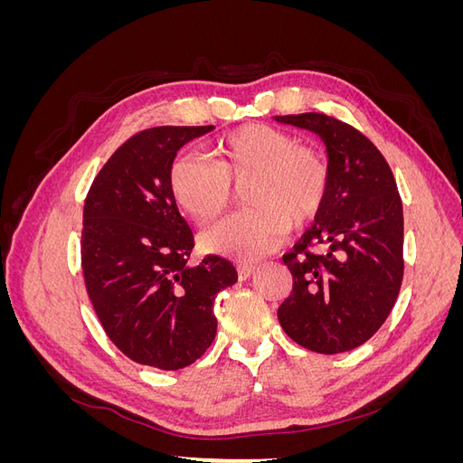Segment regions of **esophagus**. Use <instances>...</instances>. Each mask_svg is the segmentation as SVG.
Wrapping results in <instances>:
<instances>
[{"mask_svg": "<svg viewBox=\"0 0 463 463\" xmlns=\"http://www.w3.org/2000/svg\"><path fill=\"white\" fill-rule=\"evenodd\" d=\"M255 270V264L249 262H237V274H240V279H247Z\"/></svg>", "mask_w": 463, "mask_h": 463, "instance_id": "34e87169", "label": "esophagus"}]
</instances>
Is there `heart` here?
<instances>
[{
  "instance_id": "b5f03b06",
  "label": "heart",
  "mask_w": 463,
  "mask_h": 463,
  "mask_svg": "<svg viewBox=\"0 0 463 463\" xmlns=\"http://www.w3.org/2000/svg\"><path fill=\"white\" fill-rule=\"evenodd\" d=\"M245 181L243 199L250 208L201 233L206 253L240 260L270 253L289 226L301 228L318 214L330 187V164L320 150L299 145L291 133L249 123L220 138L216 164L199 154H184L167 175L174 201L199 223L222 214L232 201V185Z\"/></svg>"
}]
</instances>
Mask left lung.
<instances>
[{"label":"left lung","instance_id":"8db88e82","mask_svg":"<svg viewBox=\"0 0 463 463\" xmlns=\"http://www.w3.org/2000/svg\"><path fill=\"white\" fill-rule=\"evenodd\" d=\"M326 145L330 187L315 223L284 255L293 276L278 320L317 354L365 344L384 325L403 278V208L394 174L369 138L326 114L276 116Z\"/></svg>","mask_w":463,"mask_h":463}]
</instances>
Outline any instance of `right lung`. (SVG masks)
Returning a JSON list of instances; mask_svg holds the SVG:
<instances>
[{"label":"right lung","instance_id":"1","mask_svg":"<svg viewBox=\"0 0 463 463\" xmlns=\"http://www.w3.org/2000/svg\"><path fill=\"white\" fill-rule=\"evenodd\" d=\"M213 129L164 125L133 135L98 172L82 210L80 264L102 328L129 359L162 371L206 352L216 296L237 282L223 257L189 266L194 237L167 184L177 150Z\"/></svg>","mask_w":463,"mask_h":463}]
</instances>
